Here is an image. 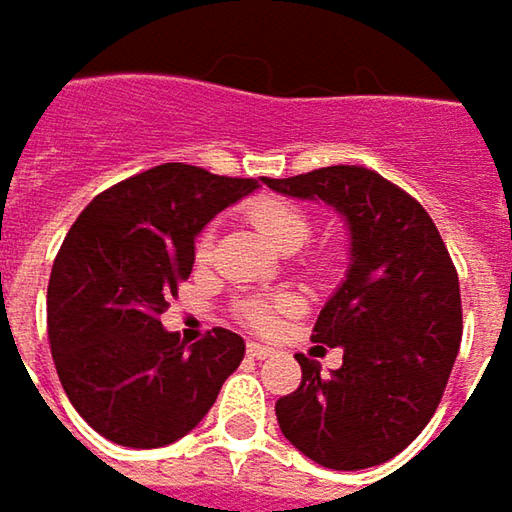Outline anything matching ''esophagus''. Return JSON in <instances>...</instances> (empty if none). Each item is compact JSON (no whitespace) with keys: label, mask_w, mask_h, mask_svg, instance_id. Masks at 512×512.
<instances>
[{"label":"esophagus","mask_w":512,"mask_h":512,"mask_svg":"<svg viewBox=\"0 0 512 512\" xmlns=\"http://www.w3.org/2000/svg\"><path fill=\"white\" fill-rule=\"evenodd\" d=\"M247 356H253V359H267V356H273V347H267V344L259 342H247Z\"/></svg>","instance_id":"obj_1"}]
</instances>
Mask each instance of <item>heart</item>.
Returning a JSON list of instances; mask_svg holds the SVG:
<instances>
[{
  "instance_id": "heart-1",
  "label": "heart",
  "mask_w": 512,
  "mask_h": 512,
  "mask_svg": "<svg viewBox=\"0 0 512 512\" xmlns=\"http://www.w3.org/2000/svg\"><path fill=\"white\" fill-rule=\"evenodd\" d=\"M247 225L253 227L267 245L279 253H296L310 239V216L299 205L276 199V196H259L245 207ZM216 245V230L205 227L196 239V262H207ZM293 305L290 296L276 299H247L239 305V319L253 330H270L279 322V313Z\"/></svg>"
}]
</instances>
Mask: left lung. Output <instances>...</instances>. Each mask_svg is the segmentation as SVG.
Instances as JSON below:
<instances>
[{
    "label": "left lung",
    "instance_id": "obj_1",
    "mask_svg": "<svg viewBox=\"0 0 512 512\" xmlns=\"http://www.w3.org/2000/svg\"><path fill=\"white\" fill-rule=\"evenodd\" d=\"M276 193L319 199L350 230V267L322 307L313 342L342 347L322 373L276 402L285 439L330 470H364L402 453L433 419L462 344L459 273L433 219L376 170L333 165L265 179Z\"/></svg>",
    "mask_w": 512,
    "mask_h": 512
}]
</instances>
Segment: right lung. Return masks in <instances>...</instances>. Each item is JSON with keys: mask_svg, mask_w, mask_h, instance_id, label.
I'll return each mask as SVG.
<instances>
[{"mask_svg": "<svg viewBox=\"0 0 512 512\" xmlns=\"http://www.w3.org/2000/svg\"><path fill=\"white\" fill-rule=\"evenodd\" d=\"M259 187L168 162L108 187L73 222L48 282L59 382L85 422L122 447H165L213 407L245 339L213 327L187 347L162 327L202 227Z\"/></svg>", "mask_w": 512, "mask_h": 512, "instance_id": "add662e5", "label": "right lung"}]
</instances>
